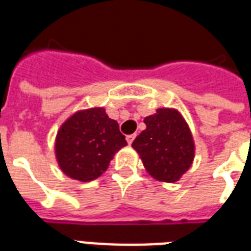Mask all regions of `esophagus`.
Wrapping results in <instances>:
<instances>
[{
  "mask_svg": "<svg viewBox=\"0 0 251 251\" xmlns=\"http://www.w3.org/2000/svg\"><path fill=\"white\" fill-rule=\"evenodd\" d=\"M135 137H136V135H128L127 136V143L132 144V141L135 140Z\"/></svg>",
  "mask_w": 251,
  "mask_h": 251,
  "instance_id": "1",
  "label": "esophagus"
}]
</instances>
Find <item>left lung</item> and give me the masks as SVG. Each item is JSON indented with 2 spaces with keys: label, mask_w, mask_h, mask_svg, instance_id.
<instances>
[{
  "label": "left lung",
  "mask_w": 251,
  "mask_h": 251,
  "mask_svg": "<svg viewBox=\"0 0 251 251\" xmlns=\"http://www.w3.org/2000/svg\"><path fill=\"white\" fill-rule=\"evenodd\" d=\"M147 128L132 143L148 174L174 183L191 168L195 141L183 115L176 108L160 107L144 119Z\"/></svg>",
  "instance_id": "1"
}]
</instances>
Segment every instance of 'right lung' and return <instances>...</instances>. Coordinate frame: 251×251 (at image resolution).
<instances>
[{"label":"right lung","instance_id":"obj_1","mask_svg":"<svg viewBox=\"0 0 251 251\" xmlns=\"http://www.w3.org/2000/svg\"><path fill=\"white\" fill-rule=\"evenodd\" d=\"M127 145L119 124L103 107L78 110L60 126L55 140L56 161L72 179L90 182L106 170L116 153Z\"/></svg>","mask_w":251,"mask_h":251}]
</instances>
